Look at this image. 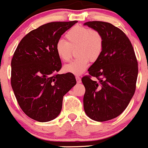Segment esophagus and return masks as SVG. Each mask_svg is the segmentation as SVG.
<instances>
[{
  "label": "esophagus",
  "instance_id": "esophagus-1",
  "mask_svg": "<svg viewBox=\"0 0 148 148\" xmlns=\"http://www.w3.org/2000/svg\"><path fill=\"white\" fill-rule=\"evenodd\" d=\"M76 80H77V83H81L82 82V80H81V78H80L79 76H76Z\"/></svg>",
  "mask_w": 148,
  "mask_h": 148
}]
</instances>
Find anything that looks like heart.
Masks as SVG:
<instances>
[{
    "label": "heart",
    "mask_w": 148,
    "mask_h": 148,
    "mask_svg": "<svg viewBox=\"0 0 148 148\" xmlns=\"http://www.w3.org/2000/svg\"><path fill=\"white\" fill-rule=\"evenodd\" d=\"M66 42L59 40L55 50L59 59L69 62L75 50L77 59L64 66V71L73 74H82L87 69L89 62H96L102 53L104 40L96 30L82 26L72 27L65 35Z\"/></svg>",
    "instance_id": "1"
}]
</instances>
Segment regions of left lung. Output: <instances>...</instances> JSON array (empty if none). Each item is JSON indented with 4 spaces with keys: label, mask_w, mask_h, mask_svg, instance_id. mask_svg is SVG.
<instances>
[{
    "label": "left lung",
    "mask_w": 148,
    "mask_h": 148,
    "mask_svg": "<svg viewBox=\"0 0 148 148\" xmlns=\"http://www.w3.org/2000/svg\"><path fill=\"white\" fill-rule=\"evenodd\" d=\"M84 25L99 31L104 40L100 57L88 69L89 75L82 79L86 90L84 109L92 120H110L123 112L135 94L138 61L130 41L120 28L102 21Z\"/></svg>",
    "instance_id": "1"
}]
</instances>
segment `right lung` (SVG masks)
Masks as SVG:
<instances>
[{
	"instance_id": "right-lung-1",
	"label": "right lung",
	"mask_w": 148,
	"mask_h": 148,
	"mask_svg": "<svg viewBox=\"0 0 148 148\" xmlns=\"http://www.w3.org/2000/svg\"><path fill=\"white\" fill-rule=\"evenodd\" d=\"M77 21L51 22L21 39L11 60V86L19 106L30 118L49 122L62 108L63 97L77 84L73 74H56L62 62L55 45Z\"/></svg>"
}]
</instances>
